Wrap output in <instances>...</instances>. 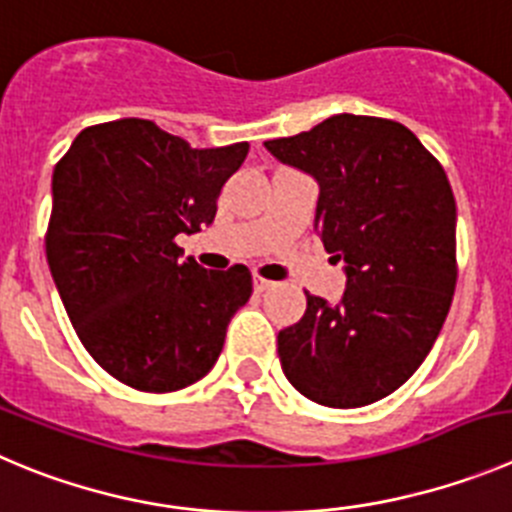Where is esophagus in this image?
Returning <instances> with one entry per match:
<instances>
[{
  "instance_id": "34e87169",
  "label": "esophagus",
  "mask_w": 512,
  "mask_h": 512,
  "mask_svg": "<svg viewBox=\"0 0 512 512\" xmlns=\"http://www.w3.org/2000/svg\"><path fill=\"white\" fill-rule=\"evenodd\" d=\"M252 285H255V293H265V290L272 288L270 280L260 278V275H255V278H252Z\"/></svg>"
}]
</instances>
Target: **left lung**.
I'll use <instances>...</instances> for the list:
<instances>
[{
    "instance_id": "obj_1",
    "label": "left lung",
    "mask_w": 512,
    "mask_h": 512,
    "mask_svg": "<svg viewBox=\"0 0 512 512\" xmlns=\"http://www.w3.org/2000/svg\"><path fill=\"white\" fill-rule=\"evenodd\" d=\"M265 148L318 181L315 229L343 260L338 305L308 308L278 333L290 384L315 404L356 409L422 366L457 285V207L439 161L401 123L338 113Z\"/></svg>"
}]
</instances>
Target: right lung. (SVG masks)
<instances>
[{
	"label": "right lung",
	"mask_w": 512,
	"mask_h": 512,
	"mask_svg": "<svg viewBox=\"0 0 512 512\" xmlns=\"http://www.w3.org/2000/svg\"><path fill=\"white\" fill-rule=\"evenodd\" d=\"M247 151L191 148L154 121L121 118L80 131L52 171V280L90 356L131 389L166 394L207 376L250 300L245 265L204 270L176 245L214 222Z\"/></svg>",
	"instance_id": "add662e5"
}]
</instances>
